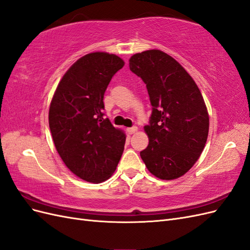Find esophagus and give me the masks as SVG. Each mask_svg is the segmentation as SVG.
Listing matches in <instances>:
<instances>
[{"label":"esophagus","mask_w":250,"mask_h":250,"mask_svg":"<svg viewBox=\"0 0 250 250\" xmlns=\"http://www.w3.org/2000/svg\"><path fill=\"white\" fill-rule=\"evenodd\" d=\"M137 131H138V127L137 126L131 127V128H128V129H127V132L129 133V134H133V133H135Z\"/></svg>","instance_id":"esophagus-1"}]
</instances>
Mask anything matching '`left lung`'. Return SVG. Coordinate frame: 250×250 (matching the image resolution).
Returning a JSON list of instances; mask_svg holds the SVG:
<instances>
[{"label": "left lung", "mask_w": 250, "mask_h": 250, "mask_svg": "<svg viewBox=\"0 0 250 250\" xmlns=\"http://www.w3.org/2000/svg\"><path fill=\"white\" fill-rule=\"evenodd\" d=\"M129 69L146 83L152 115L144 127L149 144L141 157L151 174L176 179L198 161L208 135L209 117L196 82L176 59L161 50L137 53Z\"/></svg>", "instance_id": "1"}]
</instances>
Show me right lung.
Masks as SVG:
<instances>
[{
  "mask_svg": "<svg viewBox=\"0 0 250 250\" xmlns=\"http://www.w3.org/2000/svg\"><path fill=\"white\" fill-rule=\"evenodd\" d=\"M122 58L93 52L65 72L53 95L49 126L59 156L69 170L93 184L107 180L122 156L126 134L104 119L103 98Z\"/></svg>",
  "mask_w": 250,
  "mask_h": 250,
  "instance_id": "add662e5",
  "label": "right lung"
}]
</instances>
